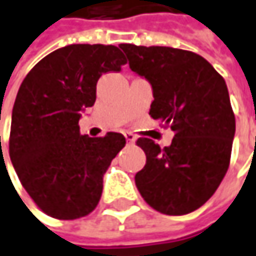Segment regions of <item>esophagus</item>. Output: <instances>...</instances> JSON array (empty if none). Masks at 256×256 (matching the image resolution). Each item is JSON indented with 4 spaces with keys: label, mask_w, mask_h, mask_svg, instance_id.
Returning <instances> with one entry per match:
<instances>
[{
    "label": "esophagus",
    "mask_w": 256,
    "mask_h": 256,
    "mask_svg": "<svg viewBox=\"0 0 256 256\" xmlns=\"http://www.w3.org/2000/svg\"><path fill=\"white\" fill-rule=\"evenodd\" d=\"M124 137H126L128 143H134V142H136V136L132 134V133H124Z\"/></svg>",
    "instance_id": "34e87169"
}]
</instances>
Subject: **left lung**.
Instances as JSON below:
<instances>
[{
	"label": "left lung",
	"instance_id": "left-lung-1",
	"mask_svg": "<svg viewBox=\"0 0 256 256\" xmlns=\"http://www.w3.org/2000/svg\"><path fill=\"white\" fill-rule=\"evenodd\" d=\"M119 46L130 69L152 84L148 114L174 132L164 148L152 138H137L146 153V166L134 177L137 190L162 214L192 212L211 198L230 167L235 114L224 78L191 50Z\"/></svg>",
	"mask_w": 256,
	"mask_h": 256
}]
</instances>
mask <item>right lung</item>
Masks as SVG:
<instances>
[{
    "label": "right lung",
    "mask_w": 256,
    "mask_h": 256,
    "mask_svg": "<svg viewBox=\"0 0 256 256\" xmlns=\"http://www.w3.org/2000/svg\"><path fill=\"white\" fill-rule=\"evenodd\" d=\"M128 60L113 45L76 44L40 59L25 76L14 103L10 157L34 202L56 220L90 214L103 174L126 144L120 133L82 136L84 108L96 100V84Z\"/></svg>",
    "instance_id": "right-lung-1"
}]
</instances>
